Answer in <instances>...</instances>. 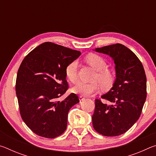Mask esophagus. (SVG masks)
Segmentation results:
<instances>
[{"label": "esophagus", "mask_w": 156, "mask_h": 156, "mask_svg": "<svg viewBox=\"0 0 156 156\" xmlns=\"http://www.w3.org/2000/svg\"><path fill=\"white\" fill-rule=\"evenodd\" d=\"M84 99H85V98H84V97L82 96H80V102H81V101H83V100H84Z\"/></svg>", "instance_id": "1"}]
</instances>
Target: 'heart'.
Segmentation results:
<instances>
[{
	"instance_id": "b5f03b06",
	"label": "heart",
	"mask_w": 156,
	"mask_h": 156,
	"mask_svg": "<svg viewBox=\"0 0 156 156\" xmlns=\"http://www.w3.org/2000/svg\"><path fill=\"white\" fill-rule=\"evenodd\" d=\"M86 61L98 72L94 80H98L103 88H109L113 82L112 73L107 69V63L103 58L96 54H89L86 57ZM79 64L78 60H73L69 63L65 68V74L67 78L72 83H75L78 79ZM99 89L97 83H86L79 81L73 87L72 90L76 94L81 96H89L96 93Z\"/></svg>"
}]
</instances>
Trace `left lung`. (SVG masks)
I'll use <instances>...</instances> for the list:
<instances>
[{"label": "left lung", "mask_w": 156, "mask_h": 156, "mask_svg": "<svg viewBox=\"0 0 156 156\" xmlns=\"http://www.w3.org/2000/svg\"><path fill=\"white\" fill-rule=\"evenodd\" d=\"M107 54L115 63V80L102 98L112 105L95 100L92 122L95 130L105 136H117L127 131L140 116L147 98V78L142 62L122 44L95 49Z\"/></svg>", "instance_id": "left-lung-1"}]
</instances>
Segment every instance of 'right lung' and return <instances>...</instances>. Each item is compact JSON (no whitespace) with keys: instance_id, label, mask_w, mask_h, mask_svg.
Returning <instances> with one entry per match:
<instances>
[{"instance_id":"add662e5","label":"right lung","mask_w":156,"mask_h":156,"mask_svg":"<svg viewBox=\"0 0 156 156\" xmlns=\"http://www.w3.org/2000/svg\"><path fill=\"white\" fill-rule=\"evenodd\" d=\"M81 53L50 42L29 53L18 69L16 93L23 120L34 133L54 138L64 133L69 109L79 102L72 93L58 98L68 89L65 68Z\"/></svg>"}]
</instances>
